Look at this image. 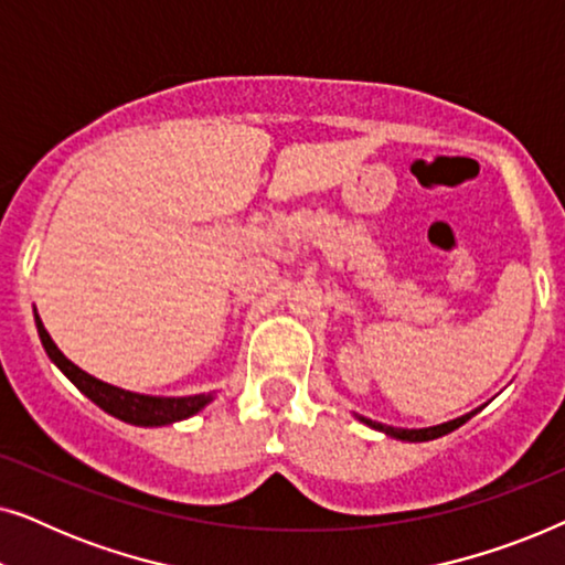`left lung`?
Here are the masks:
<instances>
[{"mask_svg": "<svg viewBox=\"0 0 565 565\" xmlns=\"http://www.w3.org/2000/svg\"><path fill=\"white\" fill-rule=\"evenodd\" d=\"M478 412V408H476ZM476 412L470 414H462L458 416V419H450V422H443V424H435V427H422V429H404V427H388V424H381V422H373L367 419V416H360L354 414V419L365 424V427L375 429V431H383L385 437H393V439H401V443H429V439H437V437H445L450 435V431H455L460 427V424H466L470 416H473Z\"/></svg>", "mask_w": 565, "mask_h": 565, "instance_id": "8db88e82", "label": "left lung"}]
</instances>
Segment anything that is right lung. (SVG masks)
Instances as JSON below:
<instances>
[{"label":"right lung","instance_id":"right-lung-1","mask_svg":"<svg viewBox=\"0 0 565 565\" xmlns=\"http://www.w3.org/2000/svg\"><path fill=\"white\" fill-rule=\"evenodd\" d=\"M35 327L38 337H41L43 350L49 354L53 365L79 388L84 396L107 412L115 419L136 424V427H164V424H174L182 419H190L198 412L215 401V391L211 393H195V396H146V393H134L118 385H110L99 377L84 373L79 365H74L64 352L58 350L49 331H45L41 316L35 311Z\"/></svg>","mask_w":565,"mask_h":565}]
</instances>
